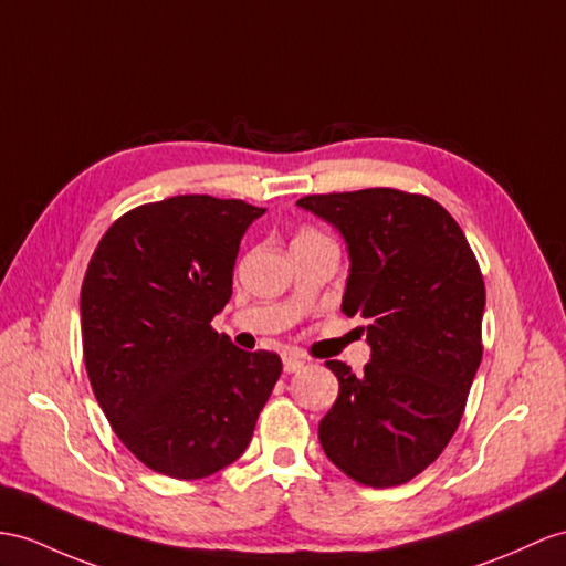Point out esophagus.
Returning a JSON list of instances; mask_svg holds the SVG:
<instances>
[{"mask_svg":"<svg viewBox=\"0 0 566 566\" xmlns=\"http://www.w3.org/2000/svg\"><path fill=\"white\" fill-rule=\"evenodd\" d=\"M302 367H305V363H302L300 357H295V355H285L283 357V369L287 371V375H293V371H297Z\"/></svg>","mask_w":566,"mask_h":566,"instance_id":"34e87169","label":"esophagus"}]
</instances>
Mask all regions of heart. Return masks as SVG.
<instances>
[{
  "label": "heart",
  "mask_w": 566,
  "mask_h": 566,
  "mask_svg": "<svg viewBox=\"0 0 566 566\" xmlns=\"http://www.w3.org/2000/svg\"><path fill=\"white\" fill-rule=\"evenodd\" d=\"M310 240H324V235H322L319 230H314V228H302L293 242H310Z\"/></svg>",
  "instance_id": "heart-1"
}]
</instances>
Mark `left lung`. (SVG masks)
I'll use <instances>...</instances> for the list:
<instances>
[{"label":"left lung","instance_id":"8db88e82","mask_svg":"<svg viewBox=\"0 0 566 566\" xmlns=\"http://www.w3.org/2000/svg\"><path fill=\"white\" fill-rule=\"evenodd\" d=\"M302 209L340 230L350 275L340 310L367 322L363 375L338 377L319 442L367 488L403 485L444 451L482 360L485 283L463 230L424 195L375 187L307 195Z\"/></svg>","mask_w":566,"mask_h":566}]
</instances>
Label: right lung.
<instances>
[{
  "instance_id": "right-lung-1",
  "label": "right lung",
  "mask_w": 566,
  "mask_h": 566,
  "mask_svg": "<svg viewBox=\"0 0 566 566\" xmlns=\"http://www.w3.org/2000/svg\"><path fill=\"white\" fill-rule=\"evenodd\" d=\"M240 199L182 195L107 228L81 285L84 363L119 442L150 471L199 480L238 461L281 377V357L211 326L232 295Z\"/></svg>"
}]
</instances>
